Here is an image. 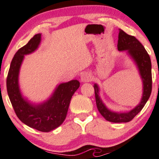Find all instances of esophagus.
Masks as SVG:
<instances>
[{
	"mask_svg": "<svg viewBox=\"0 0 159 159\" xmlns=\"http://www.w3.org/2000/svg\"><path fill=\"white\" fill-rule=\"evenodd\" d=\"M81 82H89L92 81V75L89 72H84L81 76Z\"/></svg>",
	"mask_w": 159,
	"mask_h": 159,
	"instance_id": "34e87169",
	"label": "esophagus"
}]
</instances>
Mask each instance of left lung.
<instances>
[{
  "label": "left lung",
  "mask_w": 159,
  "mask_h": 159,
  "mask_svg": "<svg viewBox=\"0 0 159 159\" xmlns=\"http://www.w3.org/2000/svg\"><path fill=\"white\" fill-rule=\"evenodd\" d=\"M117 48L119 51H126L138 66L143 81L141 100L135 107L129 112L118 113L109 110L105 106L99 96V87L96 84L93 86L95 97L98 110L105 120L112 123H127L131 121L143 109L150 96L152 92V64L149 55L143 45L134 36L129 35L121 29L119 30Z\"/></svg>",
  "instance_id": "left-lung-1"
}]
</instances>
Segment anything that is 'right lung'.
I'll return each mask as SVG.
<instances>
[{
	"label": "right lung",
	"mask_w": 159,
	"mask_h": 159,
	"mask_svg": "<svg viewBox=\"0 0 159 159\" xmlns=\"http://www.w3.org/2000/svg\"><path fill=\"white\" fill-rule=\"evenodd\" d=\"M41 42V34H36L25 46L18 50L11 62L7 78L9 98L19 119L29 127L43 132H48L59 127L66 116L71 98L80 86L78 80L62 83L56 87L50 98L43 103H30L21 93L19 75L26 54L37 49Z\"/></svg>",
	"instance_id": "right-lung-1"
}]
</instances>
